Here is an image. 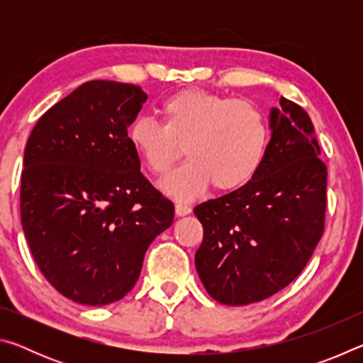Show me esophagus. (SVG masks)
Returning <instances> with one entry per match:
<instances>
[{
    "label": "esophagus",
    "mask_w": 363,
    "mask_h": 363,
    "mask_svg": "<svg viewBox=\"0 0 363 363\" xmlns=\"http://www.w3.org/2000/svg\"><path fill=\"white\" fill-rule=\"evenodd\" d=\"M192 211V206L187 205V203H182V201H176V214L177 216H186Z\"/></svg>",
    "instance_id": "1"
}]
</instances>
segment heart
Returning a JSON list of instances; mask_svg holds the SVG:
<instances>
[{
    "label": "heart",
    "instance_id": "b5f03b06",
    "mask_svg": "<svg viewBox=\"0 0 363 363\" xmlns=\"http://www.w3.org/2000/svg\"><path fill=\"white\" fill-rule=\"evenodd\" d=\"M162 123L138 116L128 130L134 152L155 176H167L184 144L187 162L163 187L194 199L211 184L230 192L259 173L270 140L269 121L255 104L201 89H184L160 104Z\"/></svg>",
    "mask_w": 363,
    "mask_h": 363
}]
</instances>
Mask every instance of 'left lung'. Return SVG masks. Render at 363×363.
Returning a JSON list of instances; mask_svg holds the SVG:
<instances>
[{
  "label": "left lung",
  "mask_w": 363,
  "mask_h": 363,
  "mask_svg": "<svg viewBox=\"0 0 363 363\" xmlns=\"http://www.w3.org/2000/svg\"><path fill=\"white\" fill-rule=\"evenodd\" d=\"M262 167L233 192L194 208L203 225L195 267L218 303L247 306L284 290L320 242L327 164L306 110L280 97Z\"/></svg>",
  "instance_id": "obj_1"
}]
</instances>
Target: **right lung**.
<instances>
[{
    "label": "right lung",
    "mask_w": 363,
    "mask_h": 363,
    "mask_svg": "<svg viewBox=\"0 0 363 363\" xmlns=\"http://www.w3.org/2000/svg\"><path fill=\"white\" fill-rule=\"evenodd\" d=\"M147 94L93 79L52 106L30 133L21 219L41 274L75 303L106 306L133 290L149 245L174 205L140 173L128 140Z\"/></svg>",
    "instance_id": "obj_1"
}]
</instances>
